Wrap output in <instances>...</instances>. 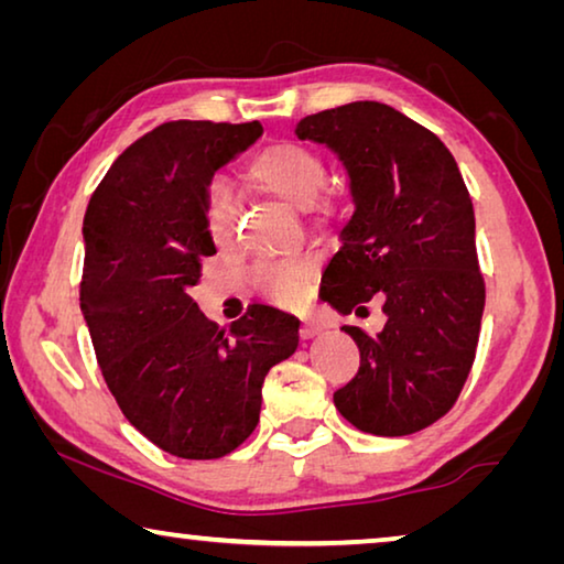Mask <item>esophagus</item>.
Instances as JSON below:
<instances>
[{"label": "esophagus", "instance_id": "34e87169", "mask_svg": "<svg viewBox=\"0 0 564 564\" xmlns=\"http://www.w3.org/2000/svg\"><path fill=\"white\" fill-rule=\"evenodd\" d=\"M321 323L318 321H311V318H305L303 323H301V338H313L316 336V333H321Z\"/></svg>", "mask_w": 564, "mask_h": 564}]
</instances>
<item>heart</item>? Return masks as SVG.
Instances as JSON below:
<instances>
[{
  "instance_id": "obj_1",
  "label": "heart",
  "mask_w": 564,
  "mask_h": 564,
  "mask_svg": "<svg viewBox=\"0 0 564 564\" xmlns=\"http://www.w3.org/2000/svg\"><path fill=\"white\" fill-rule=\"evenodd\" d=\"M248 174L283 202L308 208L326 186L328 171L313 149L293 144V141H279L248 161ZM204 221L216 241H226L236 231V196L224 181L216 178L204 191ZM311 271L313 265L308 259L293 256V259L259 263L253 269V279L273 301L295 303L311 279Z\"/></svg>"
}]
</instances>
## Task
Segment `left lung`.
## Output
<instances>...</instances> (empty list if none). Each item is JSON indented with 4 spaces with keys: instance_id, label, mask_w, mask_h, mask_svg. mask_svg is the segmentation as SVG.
I'll list each match as a JSON object with an SVG mask.
<instances>
[{
    "instance_id": "1",
    "label": "left lung",
    "mask_w": 564,
    "mask_h": 564,
    "mask_svg": "<svg viewBox=\"0 0 564 564\" xmlns=\"http://www.w3.org/2000/svg\"><path fill=\"white\" fill-rule=\"evenodd\" d=\"M295 133L336 151L356 198L323 301L358 316L380 301L386 313L378 336L346 326L360 368L333 403L362 433L423 431L460 398L480 338L485 279L470 191L451 149L388 104L311 113Z\"/></svg>"
}]
</instances>
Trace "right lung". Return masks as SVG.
Instances as JSON below:
<instances>
[{
    "label": "right lung",
    "instance_id": "1",
    "mask_svg": "<svg viewBox=\"0 0 564 564\" xmlns=\"http://www.w3.org/2000/svg\"><path fill=\"white\" fill-rule=\"evenodd\" d=\"M263 133L259 121H166L133 141L84 216L79 301L123 417L184 460L236 451L259 425L269 370L299 346V318L253 303L231 328L188 289L216 253L204 221L212 174Z\"/></svg>",
    "mask_w": 564,
    "mask_h": 564
}]
</instances>
